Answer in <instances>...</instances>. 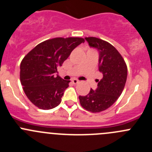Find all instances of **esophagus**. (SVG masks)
<instances>
[{
    "mask_svg": "<svg viewBox=\"0 0 152 152\" xmlns=\"http://www.w3.org/2000/svg\"><path fill=\"white\" fill-rule=\"evenodd\" d=\"M72 83H74V84H77V83H79V80H77V79H72Z\"/></svg>",
    "mask_w": 152,
    "mask_h": 152,
    "instance_id": "obj_1",
    "label": "esophagus"
}]
</instances>
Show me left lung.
I'll list each match as a JSON object with an SVG mask.
<instances>
[{"label":"left lung","instance_id":"left-lung-1","mask_svg":"<svg viewBox=\"0 0 152 152\" xmlns=\"http://www.w3.org/2000/svg\"><path fill=\"white\" fill-rule=\"evenodd\" d=\"M90 47L99 52V72L103 75L95 90L79 96L80 105L86 110L99 113L112 106L125 87L128 75L126 63L119 52L109 42L96 37H86Z\"/></svg>","mask_w":152,"mask_h":152}]
</instances>
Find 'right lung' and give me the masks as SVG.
<instances>
[{
    "instance_id": "right-lung-1",
    "label": "right lung",
    "mask_w": 152,
    "mask_h": 152,
    "mask_svg": "<svg viewBox=\"0 0 152 152\" xmlns=\"http://www.w3.org/2000/svg\"><path fill=\"white\" fill-rule=\"evenodd\" d=\"M84 41L79 37L53 38L37 45L24 57L20 80L24 93L35 106L50 110L60 104L70 80L55 73L72 50Z\"/></svg>"
}]
</instances>
